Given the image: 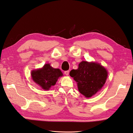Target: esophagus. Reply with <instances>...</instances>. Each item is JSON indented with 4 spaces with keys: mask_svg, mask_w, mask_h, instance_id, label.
Instances as JSON below:
<instances>
[{
    "mask_svg": "<svg viewBox=\"0 0 133 133\" xmlns=\"http://www.w3.org/2000/svg\"><path fill=\"white\" fill-rule=\"evenodd\" d=\"M64 74H66V75H68L69 74V70H67V71H64Z\"/></svg>",
    "mask_w": 133,
    "mask_h": 133,
    "instance_id": "1",
    "label": "esophagus"
}]
</instances>
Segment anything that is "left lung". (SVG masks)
<instances>
[{
    "label": "left lung",
    "instance_id": "left-lung-1",
    "mask_svg": "<svg viewBox=\"0 0 133 133\" xmlns=\"http://www.w3.org/2000/svg\"><path fill=\"white\" fill-rule=\"evenodd\" d=\"M107 75L105 69L100 64L85 61L81 62L78 69L70 72V76L77 82L79 92L86 97H92L101 89Z\"/></svg>",
    "mask_w": 133,
    "mask_h": 133
}]
</instances>
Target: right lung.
<instances>
[{
  "instance_id": "obj_1",
  "label": "right lung",
  "mask_w": 133,
  "mask_h": 133,
  "mask_svg": "<svg viewBox=\"0 0 133 133\" xmlns=\"http://www.w3.org/2000/svg\"><path fill=\"white\" fill-rule=\"evenodd\" d=\"M32 77L36 84L43 89L48 90L51 86L55 85L59 77L63 75L59 69H54L49 64H46L43 69L32 71Z\"/></svg>"
}]
</instances>
